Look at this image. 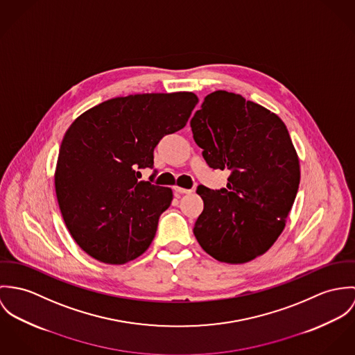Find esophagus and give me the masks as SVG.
<instances>
[{
  "label": "esophagus",
  "instance_id": "1",
  "mask_svg": "<svg viewBox=\"0 0 355 355\" xmlns=\"http://www.w3.org/2000/svg\"><path fill=\"white\" fill-rule=\"evenodd\" d=\"M174 191H175L177 193H181V195H184V193H191V192H192V189H185V188H180V187H174Z\"/></svg>",
  "mask_w": 355,
  "mask_h": 355
}]
</instances>
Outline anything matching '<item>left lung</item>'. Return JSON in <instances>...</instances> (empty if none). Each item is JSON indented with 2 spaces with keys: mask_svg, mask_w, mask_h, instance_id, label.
Returning <instances> with one entry per match:
<instances>
[{
  "mask_svg": "<svg viewBox=\"0 0 355 355\" xmlns=\"http://www.w3.org/2000/svg\"><path fill=\"white\" fill-rule=\"evenodd\" d=\"M207 164L229 170L227 188L197 187L204 209L193 233L222 263L266 253L284 229L300 187V160L283 121L243 96L215 91L191 121Z\"/></svg>",
  "mask_w": 355,
  "mask_h": 355,
  "instance_id": "1",
  "label": "left lung"
}]
</instances>
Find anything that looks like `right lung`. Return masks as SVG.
Segmentation results:
<instances>
[{"instance_id":"obj_1","label":"right lung","mask_w":355,"mask_h":355,"mask_svg":"<svg viewBox=\"0 0 355 355\" xmlns=\"http://www.w3.org/2000/svg\"><path fill=\"white\" fill-rule=\"evenodd\" d=\"M192 92L140 94L106 101L67 130L57 162L55 193L80 248L106 264H123L151 245L170 188L140 181L154 150L182 129L197 103Z\"/></svg>"}]
</instances>
